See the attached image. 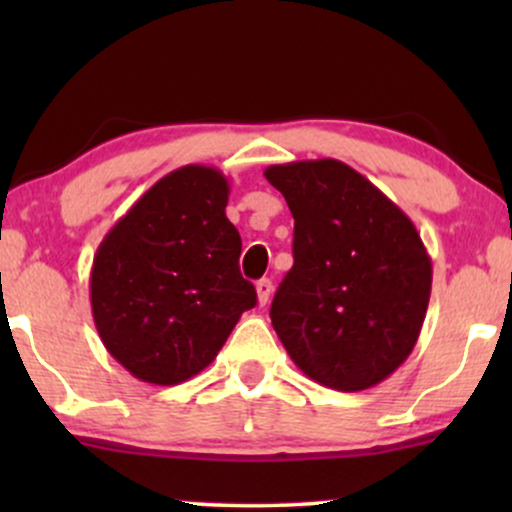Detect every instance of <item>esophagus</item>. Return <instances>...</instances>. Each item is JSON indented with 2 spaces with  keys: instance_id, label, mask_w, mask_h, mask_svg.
I'll list each match as a JSON object with an SVG mask.
<instances>
[{
  "instance_id": "1",
  "label": "esophagus",
  "mask_w": 512,
  "mask_h": 512,
  "mask_svg": "<svg viewBox=\"0 0 512 512\" xmlns=\"http://www.w3.org/2000/svg\"><path fill=\"white\" fill-rule=\"evenodd\" d=\"M255 289H257V301H260V305H267L269 296H272V291H274L272 281H269V279H260V281H257V284H255Z\"/></svg>"
}]
</instances>
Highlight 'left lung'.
<instances>
[{
    "label": "left lung",
    "mask_w": 512,
    "mask_h": 512,
    "mask_svg": "<svg viewBox=\"0 0 512 512\" xmlns=\"http://www.w3.org/2000/svg\"><path fill=\"white\" fill-rule=\"evenodd\" d=\"M293 214V267L272 325L315 383L358 392L407 361L431 298V257L411 219L334 158L264 170Z\"/></svg>",
    "instance_id": "1"
}]
</instances>
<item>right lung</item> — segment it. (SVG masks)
<instances>
[{"label": "right lung", "instance_id": "1", "mask_svg": "<svg viewBox=\"0 0 512 512\" xmlns=\"http://www.w3.org/2000/svg\"><path fill=\"white\" fill-rule=\"evenodd\" d=\"M226 175L182 166L144 192L93 255L91 310L134 378L178 385L214 361L257 293L238 267Z\"/></svg>", "mask_w": 512, "mask_h": 512}]
</instances>
